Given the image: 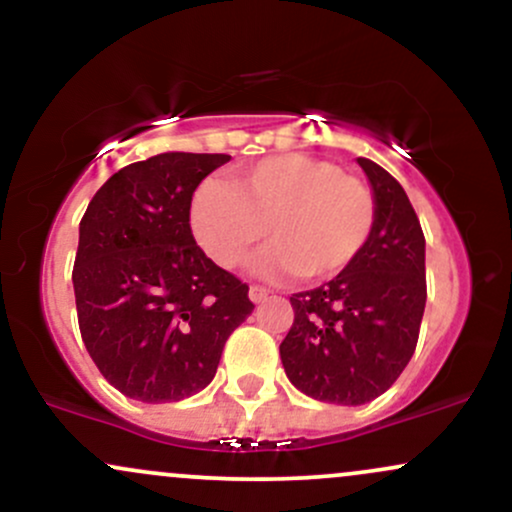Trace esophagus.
Listing matches in <instances>:
<instances>
[{
    "instance_id": "34e87169",
    "label": "esophagus",
    "mask_w": 512,
    "mask_h": 512,
    "mask_svg": "<svg viewBox=\"0 0 512 512\" xmlns=\"http://www.w3.org/2000/svg\"><path fill=\"white\" fill-rule=\"evenodd\" d=\"M248 296H250L252 303H264V301H267V298H269V291L264 289V286L252 284L250 291H248Z\"/></svg>"
}]
</instances>
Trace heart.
<instances>
[{
	"mask_svg": "<svg viewBox=\"0 0 512 512\" xmlns=\"http://www.w3.org/2000/svg\"><path fill=\"white\" fill-rule=\"evenodd\" d=\"M378 219L373 192L330 161L301 154L272 156L231 182H207L192 199L197 243L216 264L236 269L264 240V274L322 281L361 255Z\"/></svg>",
	"mask_w": 512,
	"mask_h": 512,
	"instance_id": "1",
	"label": "heart"
}]
</instances>
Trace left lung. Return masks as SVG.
Segmentation results:
<instances>
[{
	"mask_svg": "<svg viewBox=\"0 0 512 512\" xmlns=\"http://www.w3.org/2000/svg\"><path fill=\"white\" fill-rule=\"evenodd\" d=\"M378 219L342 274L293 293V325L279 346L286 375L308 397L366 404L407 368L426 308V238L402 185L358 158Z\"/></svg>",
	"mask_w": 512,
	"mask_h": 512,
	"instance_id": "left-lung-1",
	"label": "left lung"
}]
</instances>
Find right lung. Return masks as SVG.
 I'll return each instance as SVG.
<instances>
[{
    "label": "right lung",
    "mask_w": 512,
    "mask_h": 512,
    "mask_svg": "<svg viewBox=\"0 0 512 512\" xmlns=\"http://www.w3.org/2000/svg\"><path fill=\"white\" fill-rule=\"evenodd\" d=\"M226 154H158L129 163L79 223L74 296L88 356L139 402H180L214 380L231 332L252 313L248 284L204 255L192 195Z\"/></svg>",
    "instance_id": "add662e5"
}]
</instances>
